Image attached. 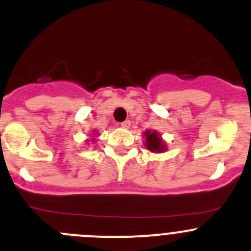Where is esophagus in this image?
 I'll list each match as a JSON object with an SVG mask.
<instances>
[{"label":"esophagus","mask_w":251,"mask_h":251,"mask_svg":"<svg viewBox=\"0 0 251 251\" xmlns=\"http://www.w3.org/2000/svg\"><path fill=\"white\" fill-rule=\"evenodd\" d=\"M131 126V121L130 120H125L124 123H121V127L123 128H128Z\"/></svg>","instance_id":"obj_1"}]
</instances>
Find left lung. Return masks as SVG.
<instances>
[{
    "label": "left lung",
    "instance_id": "8db88e82",
    "mask_svg": "<svg viewBox=\"0 0 251 251\" xmlns=\"http://www.w3.org/2000/svg\"><path fill=\"white\" fill-rule=\"evenodd\" d=\"M145 146L148 151L153 153H162L165 152L167 147H165L164 141L162 140L159 133L157 131H152V130H147L145 133Z\"/></svg>",
    "mask_w": 251,
    "mask_h": 251
}]
</instances>
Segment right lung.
<instances>
[{"label": "right lung", "mask_w": 251, "mask_h": 251, "mask_svg": "<svg viewBox=\"0 0 251 251\" xmlns=\"http://www.w3.org/2000/svg\"><path fill=\"white\" fill-rule=\"evenodd\" d=\"M93 137H96V136H93ZM92 141H94V138H92Z\"/></svg>", "instance_id": "right-lung-1"}]
</instances>
